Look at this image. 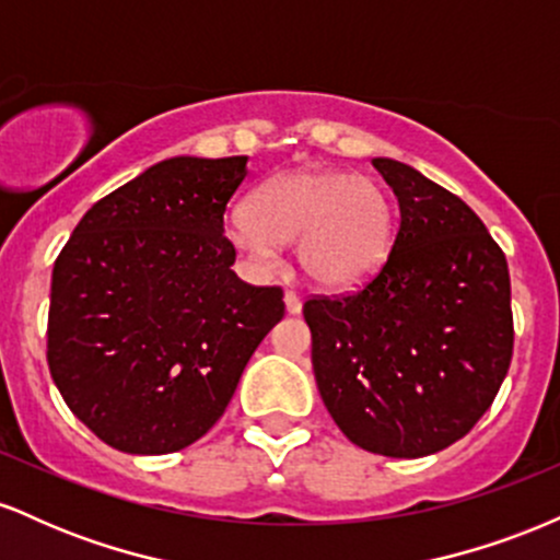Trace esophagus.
Here are the masks:
<instances>
[{
	"label": "esophagus",
	"mask_w": 560,
	"mask_h": 560,
	"mask_svg": "<svg viewBox=\"0 0 560 560\" xmlns=\"http://www.w3.org/2000/svg\"><path fill=\"white\" fill-rule=\"evenodd\" d=\"M284 305H287V313L289 316H298V313L302 311V300L298 292H292V289H287L284 292Z\"/></svg>",
	"instance_id": "34e87169"
}]
</instances>
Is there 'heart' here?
Here are the masks:
<instances>
[{
	"mask_svg": "<svg viewBox=\"0 0 560 560\" xmlns=\"http://www.w3.org/2000/svg\"><path fill=\"white\" fill-rule=\"evenodd\" d=\"M395 236V205L382 184L337 168H300L273 176L247 199V213L229 223L236 249L268 268L279 244H294L313 284L355 289L387 260Z\"/></svg>",
	"mask_w": 560,
	"mask_h": 560,
	"instance_id": "b5f03b06",
	"label": "heart"
}]
</instances>
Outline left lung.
<instances>
[{"instance_id": "left-lung-1", "label": "left lung", "mask_w": 560, "mask_h": 560, "mask_svg": "<svg viewBox=\"0 0 560 560\" xmlns=\"http://www.w3.org/2000/svg\"><path fill=\"white\" fill-rule=\"evenodd\" d=\"M371 163L400 205L387 260L355 292L307 298L302 316L318 392L347 440L421 458L471 432L503 384L511 276L464 199L397 160Z\"/></svg>"}]
</instances>
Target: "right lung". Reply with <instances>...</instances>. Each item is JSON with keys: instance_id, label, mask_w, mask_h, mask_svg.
Masks as SVG:
<instances>
[{"instance_id": "add662e5", "label": "right lung", "mask_w": 560, "mask_h": 560, "mask_svg": "<svg viewBox=\"0 0 560 560\" xmlns=\"http://www.w3.org/2000/svg\"><path fill=\"white\" fill-rule=\"evenodd\" d=\"M244 178V155L163 160L92 205L57 255L49 374L75 419L120 453L197 442L284 318L281 287L231 271L223 213Z\"/></svg>"}]
</instances>
